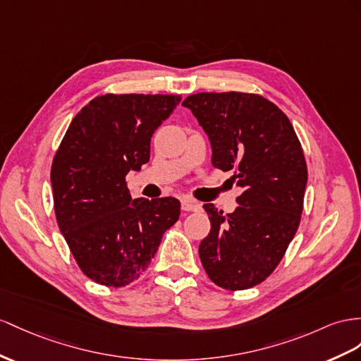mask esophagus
Wrapping results in <instances>:
<instances>
[{
  "label": "esophagus",
  "mask_w": 361,
  "mask_h": 361,
  "mask_svg": "<svg viewBox=\"0 0 361 361\" xmlns=\"http://www.w3.org/2000/svg\"><path fill=\"white\" fill-rule=\"evenodd\" d=\"M181 209L186 212H201V204L190 198H184L181 200Z\"/></svg>",
  "instance_id": "obj_1"
}]
</instances>
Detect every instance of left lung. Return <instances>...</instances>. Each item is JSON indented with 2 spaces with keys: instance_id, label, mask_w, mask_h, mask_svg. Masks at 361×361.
Wrapping results in <instances>:
<instances>
[{
  "instance_id": "left-lung-1",
  "label": "left lung",
  "mask_w": 361,
  "mask_h": 361,
  "mask_svg": "<svg viewBox=\"0 0 361 361\" xmlns=\"http://www.w3.org/2000/svg\"><path fill=\"white\" fill-rule=\"evenodd\" d=\"M183 105L209 137L212 164L233 171L232 183L243 189L233 214L202 206L212 226L200 244L202 267L221 288H252L273 273L298 232L308 181L300 142L262 96L198 92Z\"/></svg>"
}]
</instances>
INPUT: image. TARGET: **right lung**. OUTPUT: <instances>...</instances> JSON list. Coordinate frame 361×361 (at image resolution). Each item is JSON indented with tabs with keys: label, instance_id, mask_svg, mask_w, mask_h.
<instances>
[{
	"label": "right lung",
	"instance_id": "add662e5",
	"mask_svg": "<svg viewBox=\"0 0 361 361\" xmlns=\"http://www.w3.org/2000/svg\"><path fill=\"white\" fill-rule=\"evenodd\" d=\"M180 96L105 94L71 120L51 164L54 212L80 270L106 286L134 282L163 233L178 221L177 198H131L125 177L149 161L151 137Z\"/></svg>",
	"mask_w": 361,
	"mask_h": 361
}]
</instances>
